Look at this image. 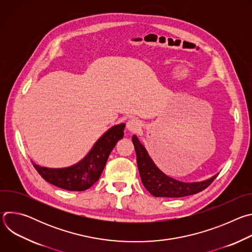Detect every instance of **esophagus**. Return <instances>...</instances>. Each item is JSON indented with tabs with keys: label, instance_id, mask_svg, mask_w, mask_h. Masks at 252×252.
I'll use <instances>...</instances> for the list:
<instances>
[{
	"label": "esophagus",
	"instance_id": "34e87169",
	"mask_svg": "<svg viewBox=\"0 0 252 252\" xmlns=\"http://www.w3.org/2000/svg\"><path fill=\"white\" fill-rule=\"evenodd\" d=\"M140 126H141L140 122L138 120H136V119H131L126 124V126H127L128 130H130V131L138 130L140 128Z\"/></svg>",
	"mask_w": 252,
	"mask_h": 252
}]
</instances>
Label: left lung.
I'll use <instances>...</instances> for the list:
<instances>
[{"label":"left lung","mask_w":252,"mask_h":252,"mask_svg":"<svg viewBox=\"0 0 252 252\" xmlns=\"http://www.w3.org/2000/svg\"><path fill=\"white\" fill-rule=\"evenodd\" d=\"M132 142L142 185L156 197H184L196 194L209 187L219 175H214L201 183L187 184L175 181V179L165 175L156 166L146 149L143 148L135 135L132 136Z\"/></svg>","instance_id":"left-lung-1"}]
</instances>
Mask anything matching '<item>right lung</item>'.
<instances>
[{
  "label": "right lung",
  "instance_id": "obj_1",
  "mask_svg": "<svg viewBox=\"0 0 252 252\" xmlns=\"http://www.w3.org/2000/svg\"><path fill=\"white\" fill-rule=\"evenodd\" d=\"M125 126V124H121L107 130L96 141L90 154L74 166L53 169L33 164V167L51 185L66 190H86L98 181L110 154L124 136Z\"/></svg>",
  "mask_w": 252,
  "mask_h": 252
}]
</instances>
